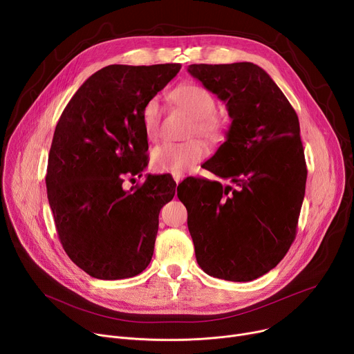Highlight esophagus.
I'll use <instances>...</instances> for the list:
<instances>
[{
	"label": "esophagus",
	"instance_id": "obj_1",
	"mask_svg": "<svg viewBox=\"0 0 354 354\" xmlns=\"http://www.w3.org/2000/svg\"><path fill=\"white\" fill-rule=\"evenodd\" d=\"M174 179H175V182H176V183H179V182L183 179V175H180V174L174 175Z\"/></svg>",
	"mask_w": 354,
	"mask_h": 354
}]
</instances>
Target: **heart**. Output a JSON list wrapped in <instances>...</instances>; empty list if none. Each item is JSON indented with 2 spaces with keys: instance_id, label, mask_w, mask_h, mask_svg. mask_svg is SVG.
I'll list each match as a JSON object with an SVG mask.
<instances>
[{
  "instance_id": "b5f03b06",
  "label": "heart",
  "mask_w": 354,
  "mask_h": 354,
  "mask_svg": "<svg viewBox=\"0 0 354 354\" xmlns=\"http://www.w3.org/2000/svg\"><path fill=\"white\" fill-rule=\"evenodd\" d=\"M172 102L194 116L188 135L216 142L224 130V122L215 113L216 99L209 90L194 83H183L171 91ZM162 107L158 97L149 99L142 110V123L149 140H156L160 132ZM207 156V146L201 139L188 142H165L152 151V166L158 172L183 174Z\"/></svg>"
}]
</instances>
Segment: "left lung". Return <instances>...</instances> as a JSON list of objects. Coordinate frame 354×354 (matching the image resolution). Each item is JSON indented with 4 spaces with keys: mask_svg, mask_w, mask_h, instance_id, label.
Masks as SVG:
<instances>
[{
    "mask_svg": "<svg viewBox=\"0 0 354 354\" xmlns=\"http://www.w3.org/2000/svg\"><path fill=\"white\" fill-rule=\"evenodd\" d=\"M188 71L227 103V139L205 169L234 185L188 178L178 198L199 267L227 281H252L281 261L295 239L307 166L295 110L252 63L191 64Z\"/></svg>",
    "mask_w": 354,
    "mask_h": 354,
    "instance_id": "8db88e82",
    "label": "left lung"
}]
</instances>
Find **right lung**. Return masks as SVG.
<instances>
[{
    "label": "right lung",
    "mask_w": 354,
    "mask_h": 354,
    "mask_svg": "<svg viewBox=\"0 0 354 354\" xmlns=\"http://www.w3.org/2000/svg\"><path fill=\"white\" fill-rule=\"evenodd\" d=\"M180 64H111L90 76L67 103L48 153L47 198L71 261L99 280L140 274L151 263L159 212L176 183L147 175L130 191L124 175L147 165L145 103Z\"/></svg>",
    "instance_id": "add662e5"
}]
</instances>
